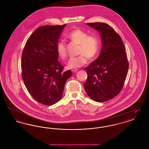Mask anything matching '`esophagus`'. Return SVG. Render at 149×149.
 <instances>
[{
	"label": "esophagus",
	"mask_w": 149,
	"mask_h": 149,
	"mask_svg": "<svg viewBox=\"0 0 149 149\" xmlns=\"http://www.w3.org/2000/svg\"><path fill=\"white\" fill-rule=\"evenodd\" d=\"M78 69H73L72 70V71L73 72H76L77 71H78Z\"/></svg>",
	"instance_id": "34e87169"
}]
</instances>
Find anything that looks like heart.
<instances>
[{
	"instance_id": "1",
	"label": "heart",
	"mask_w": 149,
	"mask_h": 149,
	"mask_svg": "<svg viewBox=\"0 0 149 149\" xmlns=\"http://www.w3.org/2000/svg\"><path fill=\"white\" fill-rule=\"evenodd\" d=\"M68 37L72 41L80 44L77 57H71L67 64L69 69H75L84 66L87 63L88 57L94 60L98 55L100 49V41L95 35H89L81 29H75L68 34ZM56 52L58 57L64 60L67 56L66 43L64 41H58L56 45Z\"/></svg>"
}]
</instances>
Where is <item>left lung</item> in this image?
<instances>
[{
  "label": "left lung",
  "mask_w": 149,
  "mask_h": 149,
  "mask_svg": "<svg viewBox=\"0 0 149 149\" xmlns=\"http://www.w3.org/2000/svg\"><path fill=\"white\" fill-rule=\"evenodd\" d=\"M87 24L100 33L102 47L99 57L85 68L88 78L84 86L91 99L103 102L121 91L127 74V57L121 37L112 27L100 22Z\"/></svg>",
  "instance_id": "8db88e82"
}]
</instances>
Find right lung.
I'll return each instance as SVG.
<instances>
[{"label":"right lung","mask_w":149,"mask_h":149,"mask_svg":"<svg viewBox=\"0 0 149 149\" xmlns=\"http://www.w3.org/2000/svg\"><path fill=\"white\" fill-rule=\"evenodd\" d=\"M66 24L43 26L29 36L22 55V78L31 96L46 106L61 99L71 70L63 72L56 45Z\"/></svg>","instance_id":"obj_1"}]
</instances>
